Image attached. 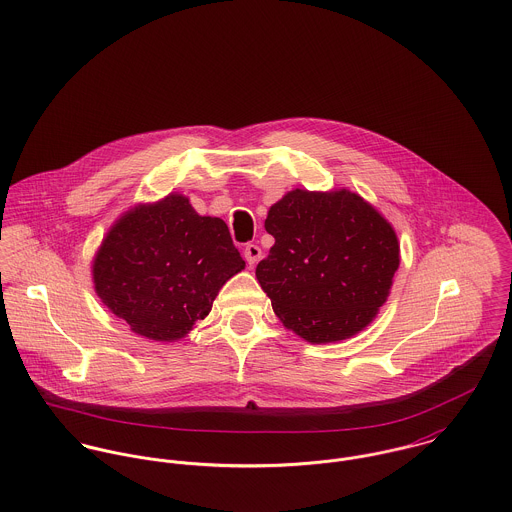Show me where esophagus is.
Returning a JSON list of instances; mask_svg holds the SVG:
<instances>
[{
	"instance_id": "1",
	"label": "esophagus",
	"mask_w": 512,
	"mask_h": 512,
	"mask_svg": "<svg viewBox=\"0 0 512 512\" xmlns=\"http://www.w3.org/2000/svg\"><path fill=\"white\" fill-rule=\"evenodd\" d=\"M244 258H246V262H248L250 266H256L258 260L262 258V248H260L258 244H246V248H244Z\"/></svg>"
}]
</instances>
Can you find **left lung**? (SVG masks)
<instances>
[{
	"label": "left lung",
	"instance_id": "left-lung-1",
	"mask_svg": "<svg viewBox=\"0 0 512 512\" xmlns=\"http://www.w3.org/2000/svg\"><path fill=\"white\" fill-rule=\"evenodd\" d=\"M264 226L276 244L256 278L280 321L317 345L363 331L400 264L390 222L347 189H295L270 207Z\"/></svg>",
	"mask_w": 512,
	"mask_h": 512
}]
</instances>
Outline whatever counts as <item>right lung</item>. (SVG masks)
Segmentation results:
<instances>
[{
    "label": "right lung",
    "instance_id": "add662e5",
    "mask_svg": "<svg viewBox=\"0 0 512 512\" xmlns=\"http://www.w3.org/2000/svg\"><path fill=\"white\" fill-rule=\"evenodd\" d=\"M244 260L228 226L201 217L183 195L138 205L118 220L94 258V290L130 329L151 341L183 339L205 319Z\"/></svg>",
    "mask_w": 512,
    "mask_h": 512
}]
</instances>
